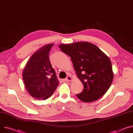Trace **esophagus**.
<instances>
[{
  "label": "esophagus",
  "mask_w": 133,
  "mask_h": 133,
  "mask_svg": "<svg viewBox=\"0 0 133 133\" xmlns=\"http://www.w3.org/2000/svg\"><path fill=\"white\" fill-rule=\"evenodd\" d=\"M72 80V78L71 77H70V76H68V77L64 80V81L69 82V81H71Z\"/></svg>",
  "instance_id": "34e87169"
}]
</instances>
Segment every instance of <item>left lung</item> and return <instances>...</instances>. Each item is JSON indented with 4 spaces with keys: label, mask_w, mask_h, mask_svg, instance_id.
<instances>
[{
    "label": "left lung",
    "mask_w": 133,
    "mask_h": 133,
    "mask_svg": "<svg viewBox=\"0 0 133 133\" xmlns=\"http://www.w3.org/2000/svg\"><path fill=\"white\" fill-rule=\"evenodd\" d=\"M59 48L71 57L76 74L84 85L83 91L77 94V97L90 102L104 95L114 78L109 58L89 42L61 44Z\"/></svg>",
    "instance_id": "obj_1"
}]
</instances>
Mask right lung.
I'll return each instance as SVG.
<instances>
[{
	"label": "right lung",
	"instance_id": "1",
	"mask_svg": "<svg viewBox=\"0 0 133 133\" xmlns=\"http://www.w3.org/2000/svg\"><path fill=\"white\" fill-rule=\"evenodd\" d=\"M53 45L48 44L36 51L29 59L23 72L26 89L36 99H48L59 84L49 59V53Z\"/></svg>",
	"mask_w": 133,
	"mask_h": 133
}]
</instances>
